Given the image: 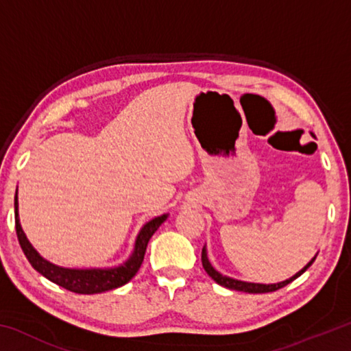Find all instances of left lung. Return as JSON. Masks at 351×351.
Here are the masks:
<instances>
[{"label":"left lung","instance_id":"obj_1","mask_svg":"<svg viewBox=\"0 0 351 351\" xmlns=\"http://www.w3.org/2000/svg\"><path fill=\"white\" fill-rule=\"evenodd\" d=\"M316 260L314 257L310 263H308L304 269L297 272L294 277L288 278V280L280 282V283H274V285H260V283H247V282H240V280H234V278H229L226 276H221L219 272H217L215 269L212 268V265L209 263V260H207V254H206V249L203 247V254H201V261H203V266L207 274H209L213 280H215L218 285H221L224 288H229V289H235V291H245V293H252V294H258V293H272V291H277L283 287H287L288 283H291L293 280H295L297 277L304 274V272L310 268L313 265V261Z\"/></svg>","mask_w":351,"mask_h":351}]
</instances>
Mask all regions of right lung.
<instances>
[{"mask_svg":"<svg viewBox=\"0 0 351 351\" xmlns=\"http://www.w3.org/2000/svg\"><path fill=\"white\" fill-rule=\"evenodd\" d=\"M165 215L158 217L148 221L142 228L141 234L136 240L134 252L132 254L125 263L111 269H64L49 263L38 255V252L32 247L31 243L27 241L25 232H23L19 218V199L15 195V229L16 237H19L20 246L25 252L29 263L32 265L34 269H37L41 276H45L47 280L54 282L58 287L68 291H73L77 294H99L104 291H110L122 287L128 283L139 271L144 255L147 251V245L150 241L152 235L156 232L159 226L164 223Z\"/></svg>","mask_w":351,"mask_h":351,"instance_id":"obj_1","label":"right lung"}]
</instances>
